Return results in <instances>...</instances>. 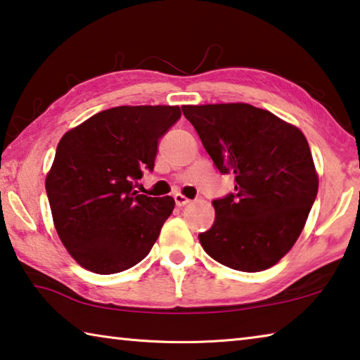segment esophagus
<instances>
[{"label":"esophagus","instance_id":"obj_1","mask_svg":"<svg viewBox=\"0 0 360 360\" xmlns=\"http://www.w3.org/2000/svg\"><path fill=\"white\" fill-rule=\"evenodd\" d=\"M174 203H176V206H186V205H188L191 203V200H188L186 195H182V193H174Z\"/></svg>","mask_w":360,"mask_h":360}]
</instances>
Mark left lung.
<instances>
[{"instance_id":"8db88e82","label":"left lung","mask_w":360,"mask_h":360,"mask_svg":"<svg viewBox=\"0 0 360 360\" xmlns=\"http://www.w3.org/2000/svg\"><path fill=\"white\" fill-rule=\"evenodd\" d=\"M235 193L214 200L212 227L200 233L206 254L229 268L262 271L278 264L300 236L319 178L300 129L248 103L182 106Z\"/></svg>"}]
</instances>
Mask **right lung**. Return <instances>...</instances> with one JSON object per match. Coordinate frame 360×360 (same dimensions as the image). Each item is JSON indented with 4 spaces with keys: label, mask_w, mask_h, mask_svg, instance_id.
<instances>
[{
    "label": "right lung",
    "mask_w": 360,
    "mask_h": 360,
    "mask_svg": "<svg viewBox=\"0 0 360 360\" xmlns=\"http://www.w3.org/2000/svg\"><path fill=\"white\" fill-rule=\"evenodd\" d=\"M179 117V106H117L60 139L46 192L58 238L85 270H129L154 246L174 200L139 195L133 184L154 169L158 139Z\"/></svg>",
    "instance_id": "right-lung-1"
}]
</instances>
